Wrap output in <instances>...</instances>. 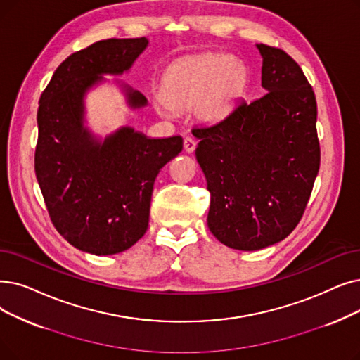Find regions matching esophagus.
<instances>
[{"instance_id":"esophagus-1","label":"esophagus","mask_w":360,"mask_h":360,"mask_svg":"<svg viewBox=\"0 0 360 360\" xmlns=\"http://www.w3.org/2000/svg\"><path fill=\"white\" fill-rule=\"evenodd\" d=\"M184 150H185L186 153H193V151L195 150V141H194L193 138L186 136V138L184 139Z\"/></svg>"}]
</instances>
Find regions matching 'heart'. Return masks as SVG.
Masks as SVG:
<instances>
[{
	"label": "heart",
	"mask_w": 360,
	"mask_h": 360,
	"mask_svg": "<svg viewBox=\"0 0 360 360\" xmlns=\"http://www.w3.org/2000/svg\"><path fill=\"white\" fill-rule=\"evenodd\" d=\"M245 82L247 69L238 57L221 53L195 56L166 72L162 96L154 97V105L163 116L195 107L200 119L216 120L241 97Z\"/></svg>",
	"instance_id": "b5f03b06"
}]
</instances>
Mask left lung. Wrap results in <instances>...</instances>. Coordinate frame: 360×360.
Returning a JSON list of instances; mask_svg holds the SVG:
<instances>
[{
    "label": "left lung",
    "mask_w": 360,
    "mask_h": 360,
    "mask_svg": "<svg viewBox=\"0 0 360 360\" xmlns=\"http://www.w3.org/2000/svg\"><path fill=\"white\" fill-rule=\"evenodd\" d=\"M256 46L266 94L193 129L198 138L195 159L212 195L209 229L222 244L243 252L290 236L321 163L314 89L287 53Z\"/></svg>",
    "instance_id": "8db88e82"
}]
</instances>
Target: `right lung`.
<instances>
[{"instance_id":"right-lung-1","label":"right lung","mask_w":360,"mask_h":360,"mask_svg":"<svg viewBox=\"0 0 360 360\" xmlns=\"http://www.w3.org/2000/svg\"><path fill=\"white\" fill-rule=\"evenodd\" d=\"M147 38L105 39L73 53L42 92L35 174L56 229L73 247L96 256L131 248L148 226L160 169L182 151V136L150 138L132 127L108 135L86 119L88 94L104 76L129 73ZM131 110L147 107L141 92L115 79Z\"/></svg>"}]
</instances>
